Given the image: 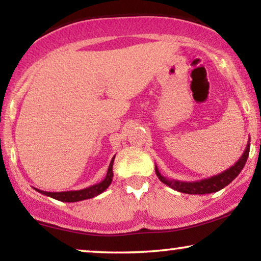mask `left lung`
Wrapping results in <instances>:
<instances>
[{"label": "left lung", "mask_w": 261, "mask_h": 261, "mask_svg": "<svg viewBox=\"0 0 261 261\" xmlns=\"http://www.w3.org/2000/svg\"><path fill=\"white\" fill-rule=\"evenodd\" d=\"M249 146H251V139H248V144L246 145V148L240 159L230 166L229 169L223 171L216 176L204 178V179L196 180V181H181V180H174L170 179V178L164 177L162 173L159 172L158 167L155 165V173L160 181L170 187L173 190L183 192V194H190V195H204V194H212V192H216L227 187L228 184L231 183L239 174H240L241 170L244 169L246 162H247L248 154H249Z\"/></svg>", "instance_id": "obj_1"}]
</instances>
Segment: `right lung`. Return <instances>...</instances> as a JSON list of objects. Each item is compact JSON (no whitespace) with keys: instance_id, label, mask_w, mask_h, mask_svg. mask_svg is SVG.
Masks as SVG:
<instances>
[{"instance_id":"right-lung-1","label":"right lung","mask_w":261,"mask_h":261,"mask_svg":"<svg viewBox=\"0 0 261 261\" xmlns=\"http://www.w3.org/2000/svg\"><path fill=\"white\" fill-rule=\"evenodd\" d=\"M114 159H115V155L113 156L112 162L109 164L108 167V172H107L105 179L99 181V183L91 185V187L82 189V190H76V191H62V192H49V191H42L39 190V189L34 188L35 190L40 194L48 196V197H52L57 199V201L60 202H80V201H84V199H89L92 197H96L99 194H102L103 191H106L110 184H112L113 180V164H114Z\"/></svg>"}]
</instances>
